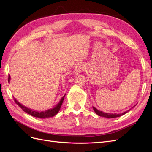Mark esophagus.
Listing matches in <instances>:
<instances>
[{"mask_svg":"<svg viewBox=\"0 0 152 152\" xmlns=\"http://www.w3.org/2000/svg\"><path fill=\"white\" fill-rule=\"evenodd\" d=\"M86 70V66L83 63H79L77 64L75 69H74V73L75 75H78L80 73L84 72Z\"/></svg>","mask_w":152,"mask_h":152,"instance_id":"obj_1","label":"esophagus"}]
</instances>
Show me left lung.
<instances>
[{
	"label": "left lung",
	"mask_w": 152,
	"mask_h": 152,
	"mask_svg": "<svg viewBox=\"0 0 152 152\" xmlns=\"http://www.w3.org/2000/svg\"><path fill=\"white\" fill-rule=\"evenodd\" d=\"M94 112L97 113L99 116H101V117H104L106 118H108V119H111V118H115V117H121L122 115H123L125 113H126L128 111H129V110L127 112H123L122 113H104L103 112H101V111H99L98 110L97 108H95V107H93Z\"/></svg>",
	"instance_id": "8db88e82"
}]
</instances>
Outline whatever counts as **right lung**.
<instances>
[{
	"mask_svg": "<svg viewBox=\"0 0 152 152\" xmlns=\"http://www.w3.org/2000/svg\"><path fill=\"white\" fill-rule=\"evenodd\" d=\"M10 75L9 74V76H8V82L9 83H10ZM65 95L62 97L60 102H59L58 104L54 107V108L50 109V110H48L46 111H44V112H36V111H34V110H33L31 109H29V108H27V107H26V106H23V104H21L19 102H18L17 101L16 99H14V101H15V102L16 104H18V106H20L21 109L23 110L24 112H25L26 113L31 115L33 116V117L39 118V119H46V118H49V117H53V116L57 114V113L58 112V111L60 110V109H61V107L62 106V102H63Z\"/></svg>",
	"mask_w": 152,
	"mask_h": 152,
	"instance_id": "right-lung-1",
	"label": "right lung"
}]
</instances>
